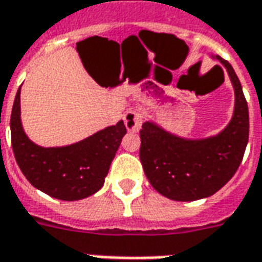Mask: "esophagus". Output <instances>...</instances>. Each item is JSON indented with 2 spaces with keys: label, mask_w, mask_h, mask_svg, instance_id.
I'll return each instance as SVG.
<instances>
[{
  "label": "esophagus",
  "mask_w": 262,
  "mask_h": 262,
  "mask_svg": "<svg viewBox=\"0 0 262 262\" xmlns=\"http://www.w3.org/2000/svg\"><path fill=\"white\" fill-rule=\"evenodd\" d=\"M143 123V117L142 115L137 112V110H129L125 113V117H124V124H125V127L128 131L131 133H137L141 129Z\"/></svg>",
  "instance_id": "1"
}]
</instances>
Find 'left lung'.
Here are the masks:
<instances>
[{
  "instance_id": "8db88e82",
  "label": "left lung",
  "mask_w": 262,
  "mask_h": 262,
  "mask_svg": "<svg viewBox=\"0 0 262 262\" xmlns=\"http://www.w3.org/2000/svg\"><path fill=\"white\" fill-rule=\"evenodd\" d=\"M235 88V113L220 135L203 141L178 138L153 123H143L139 159L145 176L163 196L192 202L208 198L235 176L249 141V107L241 81L228 60L217 56Z\"/></svg>"
}]
</instances>
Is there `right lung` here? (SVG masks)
Wrapping results in <instances>:
<instances>
[{"mask_svg":"<svg viewBox=\"0 0 262 262\" xmlns=\"http://www.w3.org/2000/svg\"><path fill=\"white\" fill-rule=\"evenodd\" d=\"M125 133L119 121L70 146L41 147L21 128L20 88L15 96L11 141L17 166L34 188L59 200H80L101 189Z\"/></svg>","mask_w":262,"mask_h":262,"instance_id":"add662e5","label":"right lung"}]
</instances>
